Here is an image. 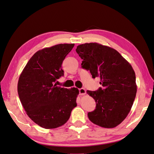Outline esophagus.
<instances>
[{
	"instance_id": "34e87169",
	"label": "esophagus",
	"mask_w": 154,
	"mask_h": 154,
	"mask_svg": "<svg viewBox=\"0 0 154 154\" xmlns=\"http://www.w3.org/2000/svg\"><path fill=\"white\" fill-rule=\"evenodd\" d=\"M86 90H85L84 88H81L80 89H79V94L82 96V95H84L86 94Z\"/></svg>"
}]
</instances>
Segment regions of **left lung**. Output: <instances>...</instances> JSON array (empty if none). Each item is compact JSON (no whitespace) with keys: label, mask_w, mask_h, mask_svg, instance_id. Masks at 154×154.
<instances>
[{"label":"left lung","mask_w":154,"mask_h":154,"mask_svg":"<svg viewBox=\"0 0 154 154\" xmlns=\"http://www.w3.org/2000/svg\"><path fill=\"white\" fill-rule=\"evenodd\" d=\"M76 52L83 60L82 67L93 78L99 77L103 87L87 91L96 103L89 119L100 127H116L128 115L137 91L132 66L116 49L96 42L79 45Z\"/></svg>","instance_id":"8db88e82"}]
</instances>
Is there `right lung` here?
<instances>
[{
  "instance_id": "obj_1",
  "label": "right lung",
  "mask_w": 154,
  "mask_h": 154,
  "mask_svg": "<svg viewBox=\"0 0 154 154\" xmlns=\"http://www.w3.org/2000/svg\"><path fill=\"white\" fill-rule=\"evenodd\" d=\"M74 44H60L38 51L28 61L19 77L18 93L28 116L45 129L61 126L77 106V88L56 86L63 75L61 64Z\"/></svg>"
}]
</instances>
